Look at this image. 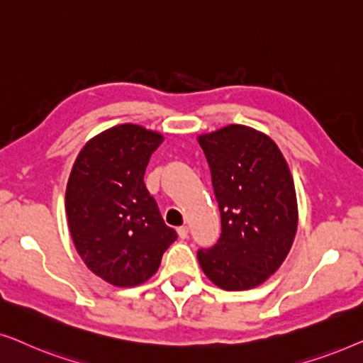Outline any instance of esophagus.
I'll return each mask as SVG.
<instances>
[{
    "label": "esophagus",
    "mask_w": 363,
    "mask_h": 363,
    "mask_svg": "<svg viewBox=\"0 0 363 363\" xmlns=\"http://www.w3.org/2000/svg\"><path fill=\"white\" fill-rule=\"evenodd\" d=\"M177 233H178V236L182 238V240H185V238L188 236V226H180L177 230Z\"/></svg>",
    "instance_id": "obj_1"
}]
</instances>
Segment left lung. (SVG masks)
<instances>
[{
  "mask_svg": "<svg viewBox=\"0 0 363 363\" xmlns=\"http://www.w3.org/2000/svg\"><path fill=\"white\" fill-rule=\"evenodd\" d=\"M210 165L221 236L198 251L203 272L225 291L259 286L279 269L297 231L294 180L279 147L252 127L231 123L198 135Z\"/></svg>",
  "mask_w": 363,
  "mask_h": 363,
  "instance_id": "8db88e82",
  "label": "left lung"
}]
</instances>
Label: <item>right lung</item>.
<instances>
[{
    "instance_id": "add662e5",
    "label": "right lung",
    "mask_w": 363,
    "mask_h": 363,
    "mask_svg": "<svg viewBox=\"0 0 363 363\" xmlns=\"http://www.w3.org/2000/svg\"><path fill=\"white\" fill-rule=\"evenodd\" d=\"M162 142V133L137 123L111 127L82 147L69 175L66 213L74 246L84 264L112 286L150 279L177 240L143 183Z\"/></svg>"
}]
</instances>
